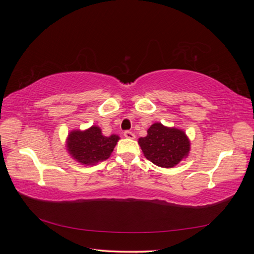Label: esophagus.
Returning a JSON list of instances; mask_svg holds the SVG:
<instances>
[{
  "mask_svg": "<svg viewBox=\"0 0 254 254\" xmlns=\"http://www.w3.org/2000/svg\"><path fill=\"white\" fill-rule=\"evenodd\" d=\"M124 135H125V137H127V139H134L135 137L134 133H132L131 131H128V130L124 132Z\"/></svg>",
  "mask_w": 254,
  "mask_h": 254,
  "instance_id": "34e87169",
  "label": "esophagus"
}]
</instances>
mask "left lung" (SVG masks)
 Returning <instances> with one entry per match:
<instances>
[{
  "label": "left lung",
  "instance_id": "8db88e82",
  "mask_svg": "<svg viewBox=\"0 0 254 254\" xmlns=\"http://www.w3.org/2000/svg\"><path fill=\"white\" fill-rule=\"evenodd\" d=\"M139 144L146 159L164 168H172L186 159L190 147L183 130L166 127L161 123L152 124L147 135L140 137Z\"/></svg>",
  "mask_w": 254,
  "mask_h": 254
}]
</instances>
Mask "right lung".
Here are the masks:
<instances>
[{
  "label": "right lung",
  "instance_id": "obj_1",
  "mask_svg": "<svg viewBox=\"0 0 254 254\" xmlns=\"http://www.w3.org/2000/svg\"><path fill=\"white\" fill-rule=\"evenodd\" d=\"M120 140L117 134L105 136L102 129L92 126L87 130H73L67 135L66 150L77 162L94 165L108 159Z\"/></svg>",
  "mask_w": 254,
  "mask_h": 254
}]
</instances>
